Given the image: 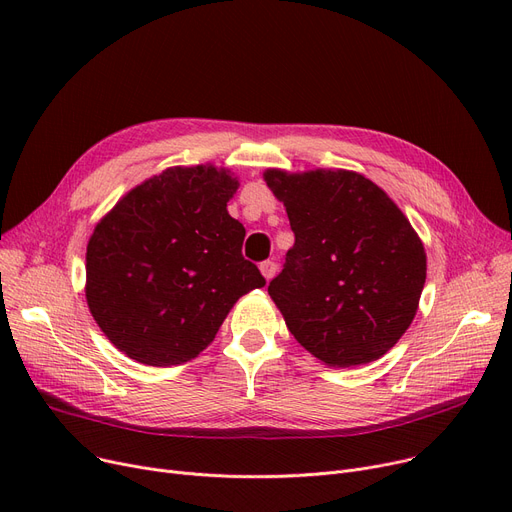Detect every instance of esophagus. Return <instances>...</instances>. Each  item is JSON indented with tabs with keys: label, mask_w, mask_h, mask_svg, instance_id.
<instances>
[{
	"label": "esophagus",
	"mask_w": 512,
	"mask_h": 512,
	"mask_svg": "<svg viewBox=\"0 0 512 512\" xmlns=\"http://www.w3.org/2000/svg\"><path fill=\"white\" fill-rule=\"evenodd\" d=\"M259 270H261L263 278H265L267 282H270V280L276 276V272H278V263L272 261V259H267V261H263V263L259 265Z\"/></svg>",
	"instance_id": "34e87169"
}]
</instances>
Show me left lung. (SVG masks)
<instances>
[{
    "label": "left lung",
    "instance_id": "1",
    "mask_svg": "<svg viewBox=\"0 0 512 512\" xmlns=\"http://www.w3.org/2000/svg\"><path fill=\"white\" fill-rule=\"evenodd\" d=\"M294 245L267 292L290 334L330 367L384 357L411 326L427 274L407 215L363 174L270 168Z\"/></svg>",
    "mask_w": 512,
    "mask_h": 512
}]
</instances>
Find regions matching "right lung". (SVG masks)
<instances>
[{"instance_id": "obj_1", "label": "right lung", "mask_w": 512, "mask_h": 512, "mask_svg": "<svg viewBox=\"0 0 512 512\" xmlns=\"http://www.w3.org/2000/svg\"><path fill=\"white\" fill-rule=\"evenodd\" d=\"M226 168H168L128 191L87 245V305L120 353L153 367L195 359L242 294L265 286L242 257Z\"/></svg>"}]
</instances>
